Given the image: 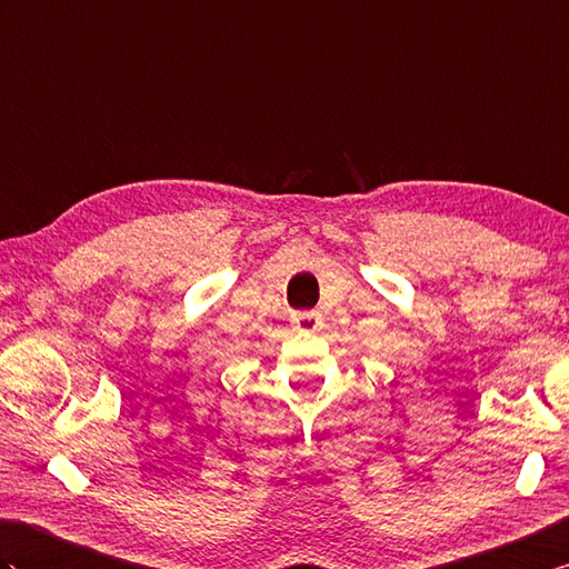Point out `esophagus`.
<instances>
[{
	"label": "esophagus",
	"instance_id": "esophagus-1",
	"mask_svg": "<svg viewBox=\"0 0 569 569\" xmlns=\"http://www.w3.org/2000/svg\"><path fill=\"white\" fill-rule=\"evenodd\" d=\"M293 325L300 329V332H317L322 327V315L317 310H306V312H296L293 315Z\"/></svg>",
	"mask_w": 569,
	"mask_h": 569
}]
</instances>
